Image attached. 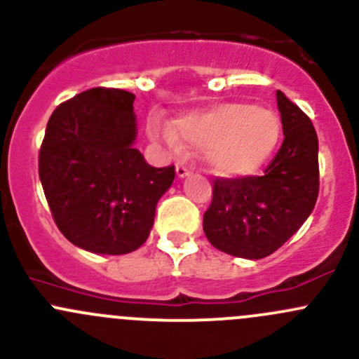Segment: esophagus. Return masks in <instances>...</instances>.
Wrapping results in <instances>:
<instances>
[{
    "label": "esophagus",
    "instance_id": "esophagus-1",
    "mask_svg": "<svg viewBox=\"0 0 359 359\" xmlns=\"http://www.w3.org/2000/svg\"><path fill=\"white\" fill-rule=\"evenodd\" d=\"M177 177H179V179H184V177H187L191 173V170H189V166L187 165H184V163H177Z\"/></svg>",
    "mask_w": 359,
    "mask_h": 359
}]
</instances>
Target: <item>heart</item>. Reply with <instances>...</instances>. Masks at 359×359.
<instances>
[{"label":"heart","mask_w":359,"mask_h":359,"mask_svg":"<svg viewBox=\"0 0 359 359\" xmlns=\"http://www.w3.org/2000/svg\"><path fill=\"white\" fill-rule=\"evenodd\" d=\"M280 119L273 111L227 102L182 116L163 137L172 147L180 142L205 153L212 172L240 177L257 172L269 159L280 140Z\"/></svg>","instance_id":"obj_1"}]
</instances>
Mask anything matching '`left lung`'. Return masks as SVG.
I'll return each mask as SVG.
<instances>
[{
  "instance_id": "8db88e82",
  "label": "left lung",
  "mask_w": 359,
  "mask_h": 359,
  "mask_svg": "<svg viewBox=\"0 0 359 359\" xmlns=\"http://www.w3.org/2000/svg\"><path fill=\"white\" fill-rule=\"evenodd\" d=\"M283 144L264 175L215 177L203 215L210 243L243 259L276 252L309 217L320 193L318 135L309 116L276 92Z\"/></svg>"
}]
</instances>
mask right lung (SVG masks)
Returning <instances> with one entry per match:
<instances>
[{
  "label": "right lung",
  "mask_w": 359,
  "mask_h": 359,
  "mask_svg": "<svg viewBox=\"0 0 359 359\" xmlns=\"http://www.w3.org/2000/svg\"><path fill=\"white\" fill-rule=\"evenodd\" d=\"M135 95L90 88L52 112L38 158L39 180L60 233L104 255L137 250L149 236L175 166L154 168L133 147Z\"/></svg>",
  "instance_id": "obj_1"
}]
</instances>
